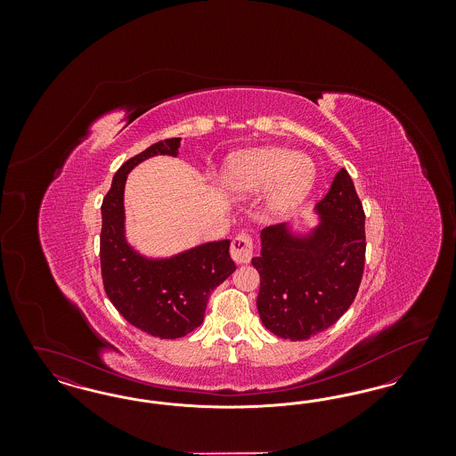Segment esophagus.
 <instances>
[{"mask_svg": "<svg viewBox=\"0 0 456 456\" xmlns=\"http://www.w3.org/2000/svg\"><path fill=\"white\" fill-rule=\"evenodd\" d=\"M231 256L236 263H248L253 258V238L249 234H238L231 242Z\"/></svg>", "mask_w": 456, "mask_h": 456, "instance_id": "1", "label": "esophagus"}]
</instances>
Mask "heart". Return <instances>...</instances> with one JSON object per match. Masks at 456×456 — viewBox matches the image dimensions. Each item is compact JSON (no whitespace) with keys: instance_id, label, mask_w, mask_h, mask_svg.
Instances as JSON below:
<instances>
[{"instance_id":"1","label":"heart","mask_w":456,"mask_h":456,"mask_svg":"<svg viewBox=\"0 0 456 456\" xmlns=\"http://www.w3.org/2000/svg\"><path fill=\"white\" fill-rule=\"evenodd\" d=\"M273 183L270 207L275 214H289L311 191L314 166L287 149H258L232 155L222 174L225 191L234 196L256 195Z\"/></svg>"}]
</instances>
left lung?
Returning a JSON list of instances; mask_svg holds the SVG:
<instances>
[{"mask_svg":"<svg viewBox=\"0 0 456 456\" xmlns=\"http://www.w3.org/2000/svg\"><path fill=\"white\" fill-rule=\"evenodd\" d=\"M322 224L313 236L294 238L287 225L261 231L258 313L266 330L307 340L335 325L354 303L364 273V208L346 169L318 203Z\"/></svg>","mask_w":456,"mask_h":456,"instance_id":"obj_1","label":"left lung"}]
</instances>
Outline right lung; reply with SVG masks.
<instances>
[{
	"mask_svg": "<svg viewBox=\"0 0 456 456\" xmlns=\"http://www.w3.org/2000/svg\"><path fill=\"white\" fill-rule=\"evenodd\" d=\"M181 138L153 143L114 174L102 200L101 273L109 301L142 331L179 338L201 325L214 289L234 270L229 239L207 242L169 260H147L125 240V183L134 166L153 155H175Z\"/></svg>",
	"mask_w": 456,
	"mask_h": 456,
	"instance_id": "add662e5",
	"label": "right lung"
}]
</instances>
